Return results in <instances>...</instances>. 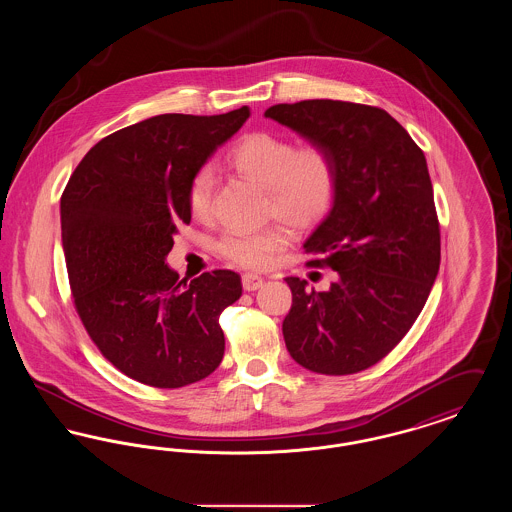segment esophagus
Masks as SVG:
<instances>
[{
  "mask_svg": "<svg viewBox=\"0 0 512 512\" xmlns=\"http://www.w3.org/2000/svg\"><path fill=\"white\" fill-rule=\"evenodd\" d=\"M242 284H244L245 292L259 290L263 286V276H259L255 272H245L244 276H242Z\"/></svg>",
  "mask_w": 512,
  "mask_h": 512,
  "instance_id": "esophagus-1",
  "label": "esophagus"
}]
</instances>
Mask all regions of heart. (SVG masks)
Returning <instances> with one entry per match:
<instances>
[{
	"mask_svg": "<svg viewBox=\"0 0 512 512\" xmlns=\"http://www.w3.org/2000/svg\"><path fill=\"white\" fill-rule=\"evenodd\" d=\"M232 169L265 188L267 213L292 228H307L322 219L336 197L338 176L332 157L318 146L293 147L290 140L253 132L230 153ZM215 176L209 169L195 174L188 188V205L195 219H207L213 207ZM286 245V234L268 226L253 232H228L219 253L242 267L263 268Z\"/></svg>",
	"mask_w": 512,
	"mask_h": 512,
	"instance_id": "b5f03b06",
	"label": "heart"
}]
</instances>
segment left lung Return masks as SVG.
<instances>
[{
    "mask_svg": "<svg viewBox=\"0 0 512 512\" xmlns=\"http://www.w3.org/2000/svg\"><path fill=\"white\" fill-rule=\"evenodd\" d=\"M265 117L334 161L336 197L303 249L336 280L326 292L288 276L282 322L295 363L343 376L384 359L420 315L439 270V224L422 149L384 109L305 99Z\"/></svg>",
    "mask_w": 512,
    "mask_h": 512,
    "instance_id": "8db88e82",
    "label": "left lung"
}]
</instances>
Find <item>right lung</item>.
<instances>
[{
	"label": "right lung",
	"mask_w": 512,
	"mask_h": 512,
	"mask_svg": "<svg viewBox=\"0 0 512 512\" xmlns=\"http://www.w3.org/2000/svg\"><path fill=\"white\" fill-rule=\"evenodd\" d=\"M157 115L92 147L61 197V240L84 328L126 376L182 388L222 361L219 317L242 295L232 270L178 280L167 265L180 222H190V182L249 119Z\"/></svg>",
	"instance_id": "add662e5"
}]
</instances>
